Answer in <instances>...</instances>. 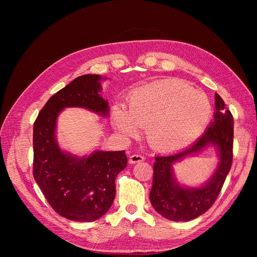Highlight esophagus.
Masks as SVG:
<instances>
[{"instance_id":"obj_1","label":"esophagus","mask_w":257,"mask_h":257,"mask_svg":"<svg viewBox=\"0 0 257 257\" xmlns=\"http://www.w3.org/2000/svg\"><path fill=\"white\" fill-rule=\"evenodd\" d=\"M143 161H145V158L141 154H132L128 159V162L131 164H136V163L143 162Z\"/></svg>"}]
</instances>
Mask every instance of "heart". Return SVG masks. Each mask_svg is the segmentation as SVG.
I'll return each mask as SVG.
<instances>
[{
	"label": "heart",
	"instance_id": "heart-1",
	"mask_svg": "<svg viewBox=\"0 0 257 257\" xmlns=\"http://www.w3.org/2000/svg\"><path fill=\"white\" fill-rule=\"evenodd\" d=\"M211 113L205 93L183 80L166 78L132 92L128 111L115 105L112 123L128 138L138 135V127L145 128L151 147L173 152L195 142L206 130Z\"/></svg>",
	"mask_w": 257,
	"mask_h": 257
}]
</instances>
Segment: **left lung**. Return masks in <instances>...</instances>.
I'll return each instance as SVG.
<instances>
[{
	"label": "left lung",
	"mask_w": 257,
	"mask_h": 257,
	"mask_svg": "<svg viewBox=\"0 0 257 257\" xmlns=\"http://www.w3.org/2000/svg\"><path fill=\"white\" fill-rule=\"evenodd\" d=\"M214 100L213 120L195 143L181 151L155 157L150 201L155 211L170 221L188 222L204 214L214 204L230 170L234 118L217 93ZM210 146L215 148L218 157L212 177L199 187H188L179 183L173 172L175 163Z\"/></svg>",
	"instance_id": "left-lung-1"
}]
</instances>
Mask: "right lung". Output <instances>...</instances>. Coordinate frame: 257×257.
Masks as SVG:
<instances>
[{"label":"right lung","mask_w":257,"mask_h":257,"mask_svg":"<svg viewBox=\"0 0 257 257\" xmlns=\"http://www.w3.org/2000/svg\"><path fill=\"white\" fill-rule=\"evenodd\" d=\"M106 77L88 74L77 77L52 95L34 123L33 176L52 209L65 219L93 222L111 207L114 180L126 167L125 151L93 152L78 157L61 149L57 121L65 108H84L109 116V106L99 94Z\"/></svg>","instance_id":"add662e5"}]
</instances>
